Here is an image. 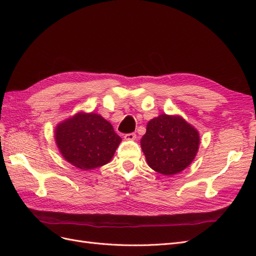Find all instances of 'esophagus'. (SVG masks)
<instances>
[{
	"label": "esophagus",
	"mask_w": 256,
	"mask_h": 256,
	"mask_svg": "<svg viewBox=\"0 0 256 256\" xmlns=\"http://www.w3.org/2000/svg\"><path fill=\"white\" fill-rule=\"evenodd\" d=\"M124 138H125L126 141H134L136 138V134H125L124 136Z\"/></svg>",
	"instance_id": "esophagus-1"
}]
</instances>
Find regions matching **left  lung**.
I'll use <instances>...</instances> for the list:
<instances>
[{
	"label": "left lung",
	"instance_id": "1",
	"mask_svg": "<svg viewBox=\"0 0 256 256\" xmlns=\"http://www.w3.org/2000/svg\"><path fill=\"white\" fill-rule=\"evenodd\" d=\"M141 147L147 164L162 175L180 173L194 160L198 131L180 115L160 114L147 122Z\"/></svg>",
	"mask_w": 256,
	"mask_h": 256
}]
</instances>
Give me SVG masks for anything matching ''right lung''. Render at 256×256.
I'll use <instances>...</instances> for the list:
<instances>
[{
	"mask_svg": "<svg viewBox=\"0 0 256 256\" xmlns=\"http://www.w3.org/2000/svg\"><path fill=\"white\" fill-rule=\"evenodd\" d=\"M54 138L63 158L83 171L109 164L122 142L111 122L94 112H78L58 122Z\"/></svg>",
	"mask_w": 256,
	"mask_h": 256,
	"instance_id": "right-lung-1",
	"label": "right lung"
}]
</instances>
